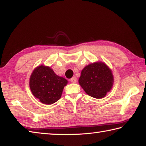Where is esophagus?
Here are the masks:
<instances>
[{
  "label": "esophagus",
  "mask_w": 146,
  "mask_h": 146,
  "mask_svg": "<svg viewBox=\"0 0 146 146\" xmlns=\"http://www.w3.org/2000/svg\"><path fill=\"white\" fill-rule=\"evenodd\" d=\"M70 81L73 83H75L76 82V78L75 76H73V77H72L70 79Z\"/></svg>",
  "instance_id": "1"
}]
</instances>
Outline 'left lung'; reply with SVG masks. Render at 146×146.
<instances>
[{"label": "left lung", "instance_id": "8db88e82", "mask_svg": "<svg viewBox=\"0 0 146 146\" xmlns=\"http://www.w3.org/2000/svg\"><path fill=\"white\" fill-rule=\"evenodd\" d=\"M114 77L111 69L104 62H95L81 71L78 83L84 91L95 98L106 97L113 88Z\"/></svg>", "mask_w": 146, "mask_h": 146}]
</instances>
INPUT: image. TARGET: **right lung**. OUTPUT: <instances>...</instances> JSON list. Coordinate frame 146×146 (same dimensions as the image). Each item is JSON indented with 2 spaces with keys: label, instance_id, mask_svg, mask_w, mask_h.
<instances>
[{
  "label": "right lung",
  "instance_id": "add662e5",
  "mask_svg": "<svg viewBox=\"0 0 146 146\" xmlns=\"http://www.w3.org/2000/svg\"><path fill=\"white\" fill-rule=\"evenodd\" d=\"M68 81L56 75L49 66H38L34 69L29 78L32 94L44 104L50 105L60 99L64 88Z\"/></svg>",
  "mask_w": 146,
  "mask_h": 146
}]
</instances>
